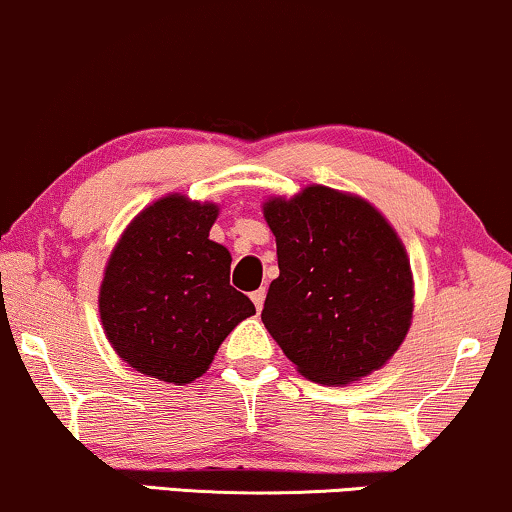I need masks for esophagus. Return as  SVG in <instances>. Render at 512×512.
<instances>
[{
	"label": "esophagus",
	"mask_w": 512,
	"mask_h": 512,
	"mask_svg": "<svg viewBox=\"0 0 512 512\" xmlns=\"http://www.w3.org/2000/svg\"><path fill=\"white\" fill-rule=\"evenodd\" d=\"M264 297H267V290H264V288L255 290V293H250V300H252V304H255L257 312H262V307H264Z\"/></svg>",
	"instance_id": "esophagus-1"
}]
</instances>
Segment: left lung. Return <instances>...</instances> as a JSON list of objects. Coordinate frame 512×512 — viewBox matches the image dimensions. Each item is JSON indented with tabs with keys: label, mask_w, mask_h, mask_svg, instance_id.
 I'll use <instances>...</instances> for the list:
<instances>
[{
	"label": "left lung",
	"mask_w": 512,
	"mask_h": 512,
	"mask_svg": "<svg viewBox=\"0 0 512 512\" xmlns=\"http://www.w3.org/2000/svg\"><path fill=\"white\" fill-rule=\"evenodd\" d=\"M278 278L262 321L302 375L345 385L380 368L411 326L413 281L404 245L373 205L309 186L264 203Z\"/></svg>",
	"instance_id": "left-lung-1"
}]
</instances>
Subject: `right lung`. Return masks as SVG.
I'll return each mask as SVG.
<instances>
[{
	"instance_id": "add662e5",
	"label": "right lung",
	"mask_w": 512,
	"mask_h": 512,
	"mask_svg": "<svg viewBox=\"0 0 512 512\" xmlns=\"http://www.w3.org/2000/svg\"><path fill=\"white\" fill-rule=\"evenodd\" d=\"M217 205L167 196L127 226L101 283V321L139 373L186 385L243 319L250 297L229 283L231 255L210 241Z\"/></svg>"
}]
</instances>
